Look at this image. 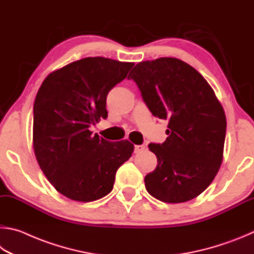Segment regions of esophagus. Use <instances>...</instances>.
Here are the masks:
<instances>
[{
  "mask_svg": "<svg viewBox=\"0 0 254 254\" xmlns=\"http://www.w3.org/2000/svg\"><path fill=\"white\" fill-rule=\"evenodd\" d=\"M145 149V146L144 145H135V153H140L143 152V150Z\"/></svg>",
  "mask_w": 254,
  "mask_h": 254,
  "instance_id": "esophagus-1",
  "label": "esophagus"
}]
</instances>
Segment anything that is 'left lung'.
Instances as JSON below:
<instances>
[{"label": "left lung", "instance_id": "8db88e82", "mask_svg": "<svg viewBox=\"0 0 254 254\" xmlns=\"http://www.w3.org/2000/svg\"><path fill=\"white\" fill-rule=\"evenodd\" d=\"M135 80L152 114L168 122L163 144L148 145L157 166L145 186L155 198L183 203L204 192L223 161L226 117L215 92L192 65L176 58L139 62Z\"/></svg>", "mask_w": 254, "mask_h": 254}]
</instances>
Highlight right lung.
Listing matches in <instances>:
<instances>
[{
    "label": "right lung",
    "instance_id": "right-lung-1",
    "mask_svg": "<svg viewBox=\"0 0 254 254\" xmlns=\"http://www.w3.org/2000/svg\"><path fill=\"white\" fill-rule=\"evenodd\" d=\"M134 62L84 58L44 79L33 107V149L43 174L72 201L92 202L111 192L118 168L134 152L127 139L92 135L91 125L106 119V99Z\"/></svg>",
    "mask_w": 254,
    "mask_h": 254
}]
</instances>
